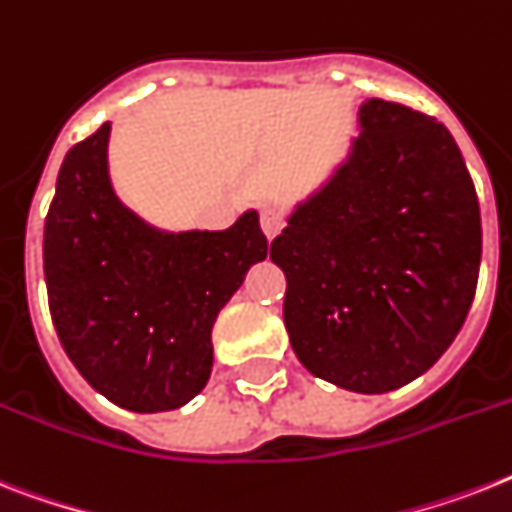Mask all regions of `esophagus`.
Listing matches in <instances>:
<instances>
[{"label": "esophagus", "mask_w": 512, "mask_h": 512, "mask_svg": "<svg viewBox=\"0 0 512 512\" xmlns=\"http://www.w3.org/2000/svg\"><path fill=\"white\" fill-rule=\"evenodd\" d=\"M260 226H263V234L268 239H276L281 234V228H284V215L273 210V207H265L263 213H260Z\"/></svg>", "instance_id": "1"}]
</instances>
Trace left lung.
<instances>
[{
    "label": "left lung",
    "instance_id": "1",
    "mask_svg": "<svg viewBox=\"0 0 512 512\" xmlns=\"http://www.w3.org/2000/svg\"><path fill=\"white\" fill-rule=\"evenodd\" d=\"M360 134L326 184L270 244L284 270V323L299 363L360 394L423 376L471 310L481 213L442 123L365 99Z\"/></svg>",
    "mask_w": 512,
    "mask_h": 512
}]
</instances>
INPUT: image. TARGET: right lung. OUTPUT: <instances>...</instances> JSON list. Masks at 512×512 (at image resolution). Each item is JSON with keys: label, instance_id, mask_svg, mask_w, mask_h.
Masks as SVG:
<instances>
[{"label": "right lung", "instance_id": "right-lung-1", "mask_svg": "<svg viewBox=\"0 0 512 512\" xmlns=\"http://www.w3.org/2000/svg\"><path fill=\"white\" fill-rule=\"evenodd\" d=\"M110 123L62 160L44 223V278L62 350L134 413L186 405L213 371V323L268 257L257 210L226 231H162L120 202Z\"/></svg>", "mask_w": 512, "mask_h": 512}]
</instances>
